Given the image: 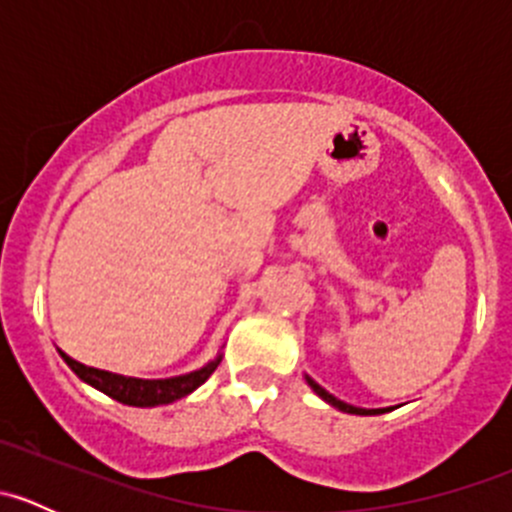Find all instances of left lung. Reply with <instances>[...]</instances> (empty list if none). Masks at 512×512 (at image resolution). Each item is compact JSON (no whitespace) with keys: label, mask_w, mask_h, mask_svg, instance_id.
<instances>
[{"label":"left lung","mask_w":512,"mask_h":512,"mask_svg":"<svg viewBox=\"0 0 512 512\" xmlns=\"http://www.w3.org/2000/svg\"><path fill=\"white\" fill-rule=\"evenodd\" d=\"M304 379H307V384L312 386V391H314V394L319 396V399H324V401H327L329 406H334V409L344 411V414H356V416H379V414H386V411H389V409H359V406L344 404V401H339L337 396L329 394L327 389H322V386H319L317 381L312 379V376H304Z\"/></svg>","instance_id":"1"}]
</instances>
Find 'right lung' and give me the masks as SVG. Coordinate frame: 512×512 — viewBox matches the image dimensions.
Instances as JSON below:
<instances>
[{
    "label": "right lung",
    "instance_id": "obj_1",
    "mask_svg": "<svg viewBox=\"0 0 512 512\" xmlns=\"http://www.w3.org/2000/svg\"><path fill=\"white\" fill-rule=\"evenodd\" d=\"M59 354L81 381H86V384L94 386V389L103 391V394L111 396V399L121 401V404L138 406V409L173 404V401L193 394L200 384H205V381L210 379V374L218 369L220 359H223V354H218L213 361L200 366V369L190 371V374L170 376V379H136V376L113 374V371H103V369H94V366L79 364V361L71 359V356L61 352V349Z\"/></svg>",
    "mask_w": 512,
    "mask_h": 512
}]
</instances>
